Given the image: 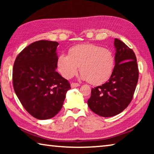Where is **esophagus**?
<instances>
[{
    "label": "esophagus",
    "mask_w": 154,
    "mask_h": 154,
    "mask_svg": "<svg viewBox=\"0 0 154 154\" xmlns=\"http://www.w3.org/2000/svg\"><path fill=\"white\" fill-rule=\"evenodd\" d=\"M79 85H80V84H79V83H72L71 84V86L72 88L79 87Z\"/></svg>",
    "instance_id": "1"
}]
</instances>
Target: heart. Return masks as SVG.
Listing matches in <instances>:
<instances>
[{
  "instance_id": "b5f03b06",
  "label": "heart",
  "mask_w": 154,
  "mask_h": 154,
  "mask_svg": "<svg viewBox=\"0 0 154 154\" xmlns=\"http://www.w3.org/2000/svg\"><path fill=\"white\" fill-rule=\"evenodd\" d=\"M79 69L81 79L93 85H100L111 77L115 66L113 54L108 49L95 44L77 45L69 50V55L62 54L57 60L60 73L71 79Z\"/></svg>"
}]
</instances>
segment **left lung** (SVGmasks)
<instances>
[{"mask_svg":"<svg viewBox=\"0 0 154 154\" xmlns=\"http://www.w3.org/2000/svg\"><path fill=\"white\" fill-rule=\"evenodd\" d=\"M114 69L107 82L92 88L88 99L89 108L98 116H116L131 102L139 79L137 58L132 49L115 38Z\"/></svg>","mask_w":154,"mask_h":154,"instance_id":"1","label":"left lung"}]
</instances>
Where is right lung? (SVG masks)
Masks as SVG:
<instances>
[{
  "mask_svg": "<svg viewBox=\"0 0 154 154\" xmlns=\"http://www.w3.org/2000/svg\"><path fill=\"white\" fill-rule=\"evenodd\" d=\"M58 45L46 40L34 42L18 54L14 64L15 92L26 110L38 119L55 116L71 89L68 80L56 71Z\"/></svg>",
  "mask_w": 154,
  "mask_h": 154,
  "instance_id": "1",
  "label": "right lung"
}]
</instances>
